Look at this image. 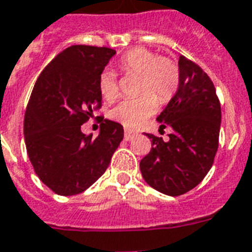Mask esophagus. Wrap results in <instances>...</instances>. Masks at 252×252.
<instances>
[{"instance_id": "obj_1", "label": "esophagus", "mask_w": 252, "mask_h": 252, "mask_svg": "<svg viewBox=\"0 0 252 252\" xmlns=\"http://www.w3.org/2000/svg\"><path fill=\"white\" fill-rule=\"evenodd\" d=\"M136 136V132H134V131H128V130H126V131H125V140H132L134 139V138H135Z\"/></svg>"}]
</instances>
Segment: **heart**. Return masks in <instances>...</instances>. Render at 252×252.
I'll return each instance as SVG.
<instances>
[{"instance_id":"1","label":"heart","mask_w":252,"mask_h":252,"mask_svg":"<svg viewBox=\"0 0 252 252\" xmlns=\"http://www.w3.org/2000/svg\"><path fill=\"white\" fill-rule=\"evenodd\" d=\"M118 68L125 73L139 76L136 98L124 99L110 112L113 120L126 127H138L148 117L157 112L158 99L168 101L179 85V67L168 58H158L147 48H134L125 54L118 62ZM101 97L112 102L118 97V85L112 71H104L98 77Z\"/></svg>"}]
</instances>
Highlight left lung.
<instances>
[{
  "label": "left lung",
  "mask_w": 252,
  "mask_h": 252,
  "mask_svg": "<svg viewBox=\"0 0 252 252\" xmlns=\"http://www.w3.org/2000/svg\"><path fill=\"white\" fill-rule=\"evenodd\" d=\"M179 73L176 93L157 118L160 128H172L169 140L146 134L153 148L139 163L146 183L173 197L194 188L209 172L221 127V105L209 76L185 56L179 58Z\"/></svg>",
  "instance_id": "8db88e82"
}]
</instances>
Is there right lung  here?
Returning a JSON list of instances; mask_svg holds the SVG:
<instances>
[{
  "mask_svg": "<svg viewBox=\"0 0 252 252\" xmlns=\"http://www.w3.org/2000/svg\"><path fill=\"white\" fill-rule=\"evenodd\" d=\"M114 55L106 47H68L35 83L25 113V143L35 173L56 194L73 196L94 184L124 139L122 125L104 118L95 138L81 132L101 106L98 77Z\"/></svg>",
  "mask_w": 252,
  "mask_h": 252,
  "instance_id": "right-lung-1",
  "label": "right lung"
}]
</instances>
